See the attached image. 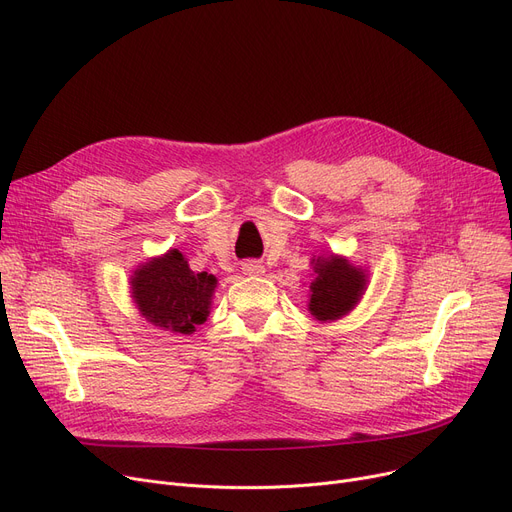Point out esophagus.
I'll use <instances>...</instances> for the list:
<instances>
[{
	"instance_id": "1",
	"label": "esophagus",
	"mask_w": 512,
	"mask_h": 512,
	"mask_svg": "<svg viewBox=\"0 0 512 512\" xmlns=\"http://www.w3.org/2000/svg\"><path fill=\"white\" fill-rule=\"evenodd\" d=\"M242 274H245V276H263L265 267L259 261H245V263H242Z\"/></svg>"
}]
</instances>
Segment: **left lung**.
Returning <instances> with one entry per match:
<instances>
[{"label": "left lung", "mask_w": 512, "mask_h": 512, "mask_svg": "<svg viewBox=\"0 0 512 512\" xmlns=\"http://www.w3.org/2000/svg\"><path fill=\"white\" fill-rule=\"evenodd\" d=\"M315 280L311 282L309 311L319 321H334L346 315L361 301V294L367 284V276L361 267L351 261L330 255L311 259Z\"/></svg>", "instance_id": "8db88e82"}]
</instances>
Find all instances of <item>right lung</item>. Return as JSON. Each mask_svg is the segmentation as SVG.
<instances>
[{
	"label": "right lung",
	"mask_w": 512,
	"mask_h": 512,
	"mask_svg": "<svg viewBox=\"0 0 512 512\" xmlns=\"http://www.w3.org/2000/svg\"><path fill=\"white\" fill-rule=\"evenodd\" d=\"M215 284V276L195 274L178 249L139 265L130 278L132 299L141 315L176 334H193L207 319Z\"/></svg>",
	"instance_id": "right-lung-1"
}]
</instances>
